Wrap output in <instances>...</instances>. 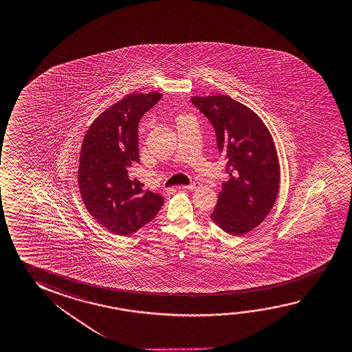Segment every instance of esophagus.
<instances>
[{
	"label": "esophagus",
	"instance_id": "obj_1",
	"mask_svg": "<svg viewBox=\"0 0 352 352\" xmlns=\"http://www.w3.org/2000/svg\"><path fill=\"white\" fill-rule=\"evenodd\" d=\"M182 188H183V189H188V190L195 191L201 188V183L194 182V183H191L190 185H184V186H182Z\"/></svg>",
	"mask_w": 352,
	"mask_h": 352
}]
</instances>
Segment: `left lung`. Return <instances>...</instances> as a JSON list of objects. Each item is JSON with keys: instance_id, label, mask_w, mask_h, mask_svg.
I'll list each match as a JSON object with an SVG mask.
<instances>
[{"instance_id": "1", "label": "left lung", "mask_w": 352, "mask_h": 352, "mask_svg": "<svg viewBox=\"0 0 352 352\" xmlns=\"http://www.w3.org/2000/svg\"><path fill=\"white\" fill-rule=\"evenodd\" d=\"M212 124L230 180L222 184L211 219L232 236L260 225L276 200L280 164L269 129L256 113L225 94L191 97Z\"/></svg>"}]
</instances>
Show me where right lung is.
Masks as SVG:
<instances>
[{"instance_id": "obj_1", "label": "right lung", "mask_w": 352, "mask_h": 352, "mask_svg": "<svg viewBox=\"0 0 352 352\" xmlns=\"http://www.w3.org/2000/svg\"><path fill=\"white\" fill-rule=\"evenodd\" d=\"M161 93H133L93 121L82 142L78 188L93 219L105 230L130 236L156 217L164 197L129 175L139 163V121Z\"/></svg>"}]
</instances>
